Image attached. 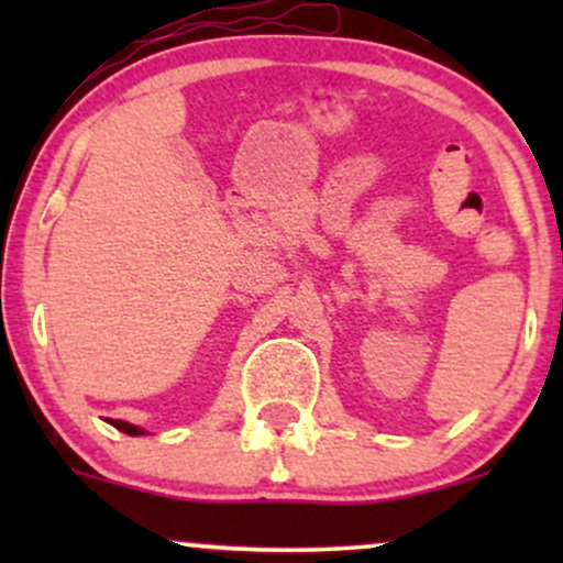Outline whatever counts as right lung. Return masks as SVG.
Returning <instances> with one entry per match:
<instances>
[{
  "label": "right lung",
  "mask_w": 563,
  "mask_h": 563,
  "mask_svg": "<svg viewBox=\"0 0 563 563\" xmlns=\"http://www.w3.org/2000/svg\"><path fill=\"white\" fill-rule=\"evenodd\" d=\"M115 429L119 431H124V434H129V437H140V434H145V431L140 429V426H134V423H126V421H111Z\"/></svg>",
  "instance_id": "right-lung-1"
}]
</instances>
